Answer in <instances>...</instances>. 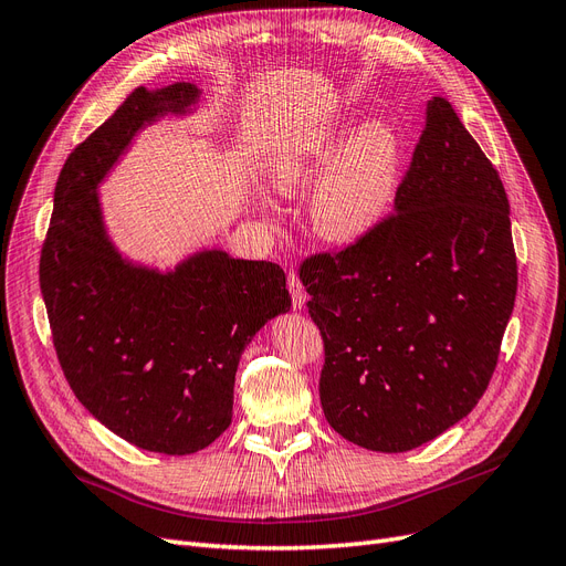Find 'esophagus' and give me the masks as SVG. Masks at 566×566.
Returning <instances> with one entry per match:
<instances>
[{
  "label": "esophagus",
  "mask_w": 566,
  "mask_h": 566,
  "mask_svg": "<svg viewBox=\"0 0 566 566\" xmlns=\"http://www.w3.org/2000/svg\"><path fill=\"white\" fill-rule=\"evenodd\" d=\"M286 286H289V294H291V303H294V307H296V310H301V307L305 305V301H307V291H305L303 282L298 280V275H296L294 270L289 272Z\"/></svg>",
  "instance_id": "esophagus-1"
}]
</instances>
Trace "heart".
Masks as SVG:
<instances>
[{
    "instance_id": "b5f03b06",
    "label": "heart",
    "mask_w": 566,
    "mask_h": 566,
    "mask_svg": "<svg viewBox=\"0 0 566 566\" xmlns=\"http://www.w3.org/2000/svg\"><path fill=\"white\" fill-rule=\"evenodd\" d=\"M338 146L340 142L328 139L291 151L272 165V179L282 191H294L336 158ZM399 165V137L387 123H368L312 196L310 219L317 233L333 242H349L378 226L391 205Z\"/></svg>"
}]
</instances>
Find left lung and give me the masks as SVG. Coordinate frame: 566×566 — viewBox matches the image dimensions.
I'll return each instance as SVG.
<instances>
[{
  "instance_id": "8db88e82",
  "label": "left lung",
  "mask_w": 566,
  "mask_h": 566,
  "mask_svg": "<svg viewBox=\"0 0 566 566\" xmlns=\"http://www.w3.org/2000/svg\"><path fill=\"white\" fill-rule=\"evenodd\" d=\"M509 214L496 167L433 97L394 212L301 261L324 340L322 408L347 441L420 448L483 399L517 294Z\"/></svg>"
}]
</instances>
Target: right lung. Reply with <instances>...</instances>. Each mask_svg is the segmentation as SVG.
Wrapping results in <instances>:
<instances>
[{"instance_id": "obj_1", "label": "right lung", "mask_w": 566, "mask_h": 566, "mask_svg": "<svg viewBox=\"0 0 566 566\" xmlns=\"http://www.w3.org/2000/svg\"><path fill=\"white\" fill-rule=\"evenodd\" d=\"M196 99L191 83L137 88L76 146L39 261L53 347L76 399L128 443L163 454L198 452L228 429L244 347L291 307L277 263L205 251L158 275L120 261L104 238L95 186L144 123Z\"/></svg>"}]
</instances>
